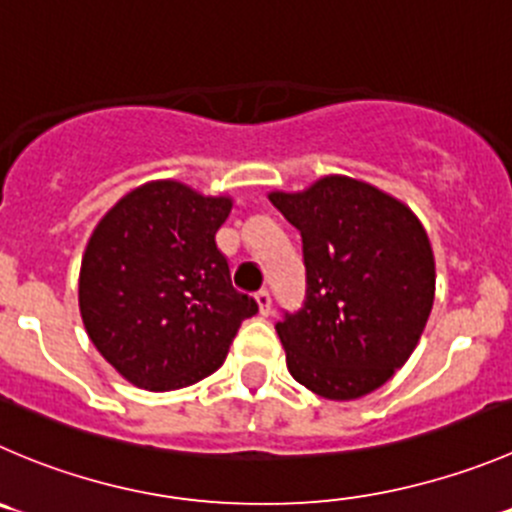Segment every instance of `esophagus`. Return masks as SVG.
<instances>
[{
  "label": "esophagus",
  "mask_w": 512,
  "mask_h": 512,
  "mask_svg": "<svg viewBox=\"0 0 512 512\" xmlns=\"http://www.w3.org/2000/svg\"><path fill=\"white\" fill-rule=\"evenodd\" d=\"M256 299V304H259V314L261 316H269L271 314V294L266 289H261L259 294L253 296Z\"/></svg>",
  "instance_id": "esophagus-1"
}]
</instances>
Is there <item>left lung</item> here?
<instances>
[{
	"instance_id": "left-lung-1",
	"label": "left lung",
	"mask_w": 512,
	"mask_h": 512,
	"mask_svg": "<svg viewBox=\"0 0 512 512\" xmlns=\"http://www.w3.org/2000/svg\"><path fill=\"white\" fill-rule=\"evenodd\" d=\"M269 201L301 233L306 294L276 324L291 377L357 399L410 359L435 301V259L415 213L379 188L326 175Z\"/></svg>"
}]
</instances>
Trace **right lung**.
I'll return each instance as SVG.
<instances>
[{
  "label": "right lung",
  "instance_id": "obj_1",
  "mask_svg": "<svg viewBox=\"0 0 512 512\" xmlns=\"http://www.w3.org/2000/svg\"><path fill=\"white\" fill-rule=\"evenodd\" d=\"M231 198L153 180L120 198L87 241L80 314L97 352L135 387L168 392L216 372L243 319L216 231Z\"/></svg>",
  "mask_w": 512,
  "mask_h": 512
}]
</instances>
